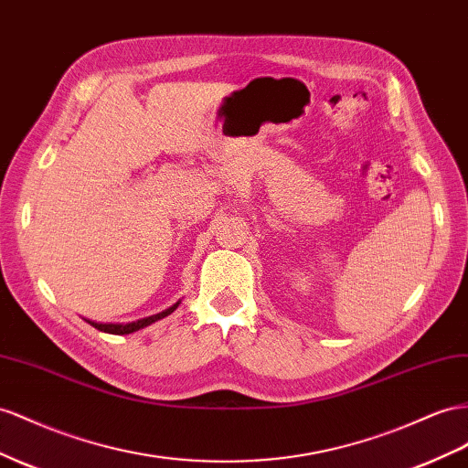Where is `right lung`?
<instances>
[{"mask_svg":"<svg viewBox=\"0 0 468 468\" xmlns=\"http://www.w3.org/2000/svg\"><path fill=\"white\" fill-rule=\"evenodd\" d=\"M176 307H179V303H175L173 307H169V309H165L163 313H157V314H151V317H147V319H140V321H133V323H128V324H120V323H94V321H88L90 323L94 328H98V331H104V333H110V335H130V333H135V331H140V328H144V326H147V324H151V323H155V321H159V319H163V317H167V314H171Z\"/></svg>","mask_w":468,"mask_h":468,"instance_id":"1","label":"right lung"}]
</instances>
